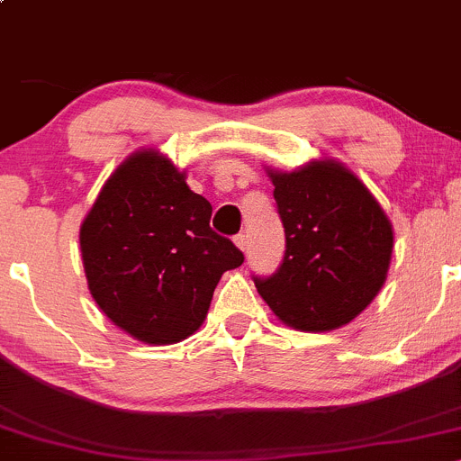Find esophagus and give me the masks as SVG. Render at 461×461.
<instances>
[{"label":"esophagus","instance_id":"obj_1","mask_svg":"<svg viewBox=\"0 0 461 461\" xmlns=\"http://www.w3.org/2000/svg\"><path fill=\"white\" fill-rule=\"evenodd\" d=\"M234 243H236V247H239L240 251H245V249H247V236H245V234H239V236H236V239H234Z\"/></svg>","mask_w":461,"mask_h":461}]
</instances>
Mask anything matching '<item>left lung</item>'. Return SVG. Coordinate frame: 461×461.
I'll use <instances>...</instances> for the list:
<instances>
[{"label":"left lung","instance_id":"1","mask_svg":"<svg viewBox=\"0 0 461 461\" xmlns=\"http://www.w3.org/2000/svg\"><path fill=\"white\" fill-rule=\"evenodd\" d=\"M287 249L271 278H254L280 322L324 333L360 316L380 294L393 256V225L369 187L336 158L283 172L265 166Z\"/></svg>","mask_w":461,"mask_h":461}]
</instances>
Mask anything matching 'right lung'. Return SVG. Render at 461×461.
I'll return each mask as SVG.
<instances>
[{"instance_id": "right-lung-1", "label": "right lung", "mask_w": 461, "mask_h": 461, "mask_svg": "<svg viewBox=\"0 0 461 461\" xmlns=\"http://www.w3.org/2000/svg\"><path fill=\"white\" fill-rule=\"evenodd\" d=\"M185 178L157 148L137 149L110 174L79 230L92 298L145 345L198 331L221 276L245 260L212 231V205Z\"/></svg>"}]
</instances>
